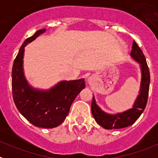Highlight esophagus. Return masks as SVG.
Returning <instances> with one entry per match:
<instances>
[{"label": "esophagus", "instance_id": "esophagus-1", "mask_svg": "<svg viewBox=\"0 0 158 158\" xmlns=\"http://www.w3.org/2000/svg\"><path fill=\"white\" fill-rule=\"evenodd\" d=\"M93 78L92 77H89V79H88V83H89V85H92V84H93Z\"/></svg>", "mask_w": 158, "mask_h": 158}]
</instances>
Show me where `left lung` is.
Here are the masks:
<instances>
[{
	"mask_svg": "<svg viewBox=\"0 0 158 158\" xmlns=\"http://www.w3.org/2000/svg\"><path fill=\"white\" fill-rule=\"evenodd\" d=\"M131 55L136 62L140 64L142 70L140 93L132 108L124 112L117 113L116 115H110L102 111L96 104L93 96L91 106L92 114L96 122L104 129H121L131 126L142 115L147 104L150 82V70L143 52L135 40L132 44Z\"/></svg>",
	"mask_w": 158,
	"mask_h": 158,
	"instance_id": "1",
	"label": "left lung"
}]
</instances>
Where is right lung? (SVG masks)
<instances>
[{"mask_svg":"<svg viewBox=\"0 0 158 158\" xmlns=\"http://www.w3.org/2000/svg\"><path fill=\"white\" fill-rule=\"evenodd\" d=\"M45 31H37L19 48L12 70V96L18 111L31 123L38 127L54 128L65 120L71 104L81 90L85 87V83L84 79L62 81L47 91L29 85L23 69L24 47Z\"/></svg>","mask_w":158,"mask_h":158,"instance_id":"right-lung-1","label":"right lung"}]
</instances>
